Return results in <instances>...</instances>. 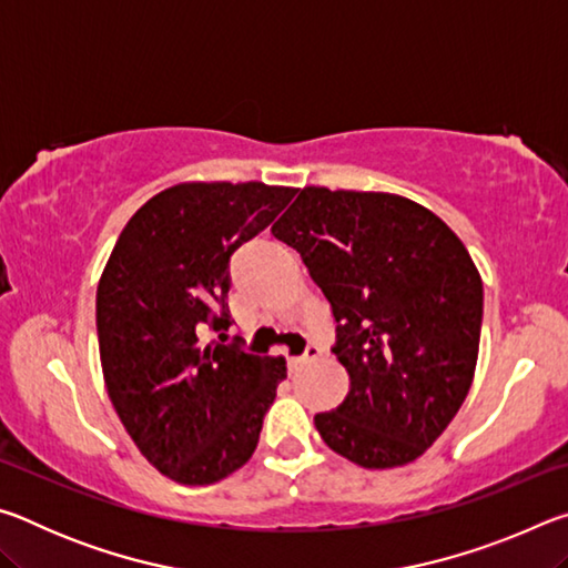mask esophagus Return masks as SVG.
I'll list each match as a JSON object with an SVG mask.
<instances>
[{"mask_svg": "<svg viewBox=\"0 0 568 568\" xmlns=\"http://www.w3.org/2000/svg\"><path fill=\"white\" fill-rule=\"evenodd\" d=\"M321 353H323V351L318 348V345H307L303 355H297V358H287V365H291V371H297V368H303L305 363L318 361Z\"/></svg>", "mask_w": 568, "mask_h": 568, "instance_id": "obj_1", "label": "esophagus"}]
</instances>
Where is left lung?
Instances as JSON below:
<instances>
[{
	"label": "left lung",
	"instance_id": "obj_1",
	"mask_svg": "<svg viewBox=\"0 0 568 568\" xmlns=\"http://www.w3.org/2000/svg\"><path fill=\"white\" fill-rule=\"evenodd\" d=\"M273 235L293 247L335 318L351 376L315 416L335 454L393 468L434 446L474 381L484 283L444 220L388 192L305 187Z\"/></svg>",
	"mask_w": 568,
	"mask_h": 568
}]
</instances>
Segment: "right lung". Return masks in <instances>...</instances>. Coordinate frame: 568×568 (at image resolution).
Instances as JSON below:
<instances>
[{"label": "right lung", "mask_w": 568, "mask_h": 568, "mask_svg": "<svg viewBox=\"0 0 568 568\" xmlns=\"http://www.w3.org/2000/svg\"><path fill=\"white\" fill-rule=\"evenodd\" d=\"M293 187L185 182L124 225L98 285L104 383L134 446L168 478L205 486L247 464L285 361L225 343L230 257ZM213 329L220 342L205 344Z\"/></svg>", "instance_id": "1"}]
</instances>
